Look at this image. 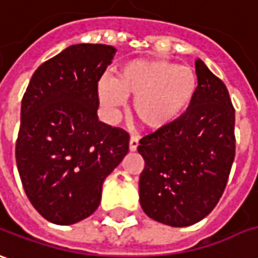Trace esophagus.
I'll list each match as a JSON object with an SVG mask.
<instances>
[{
    "label": "esophagus",
    "instance_id": "obj_1",
    "mask_svg": "<svg viewBox=\"0 0 258 258\" xmlns=\"http://www.w3.org/2000/svg\"><path fill=\"white\" fill-rule=\"evenodd\" d=\"M137 148H138V137L131 136V138H130V151H136Z\"/></svg>",
    "mask_w": 258,
    "mask_h": 258
}]
</instances>
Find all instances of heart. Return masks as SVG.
<instances>
[{
  "mask_svg": "<svg viewBox=\"0 0 258 258\" xmlns=\"http://www.w3.org/2000/svg\"><path fill=\"white\" fill-rule=\"evenodd\" d=\"M198 90L195 70L168 60L138 59L124 64L118 78L99 83L100 103L115 111L134 97L133 111L145 127L164 128L178 120Z\"/></svg>",
  "mask_w": 258,
  "mask_h": 258,
  "instance_id": "heart-1",
  "label": "heart"
}]
</instances>
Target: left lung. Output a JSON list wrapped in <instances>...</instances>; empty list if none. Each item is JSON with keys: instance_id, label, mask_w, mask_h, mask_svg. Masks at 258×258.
<instances>
[{"instance_id": "8db88e82", "label": "left lung", "mask_w": 258, "mask_h": 258, "mask_svg": "<svg viewBox=\"0 0 258 258\" xmlns=\"http://www.w3.org/2000/svg\"><path fill=\"white\" fill-rule=\"evenodd\" d=\"M198 90L186 113L140 140V203L154 220L185 227L206 217L225 192L234 155V107L226 85L196 60Z\"/></svg>"}]
</instances>
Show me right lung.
<instances>
[{
    "instance_id": "1",
    "label": "right lung",
    "mask_w": 258,
    "mask_h": 258,
    "mask_svg": "<svg viewBox=\"0 0 258 258\" xmlns=\"http://www.w3.org/2000/svg\"><path fill=\"white\" fill-rule=\"evenodd\" d=\"M115 48L79 43L35 70L21 104L15 158L35 209L56 225L94 213L103 182L128 152L125 130L99 121V80Z\"/></svg>"
}]
</instances>
